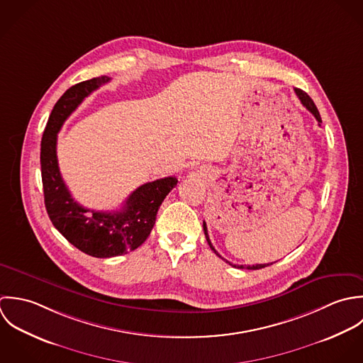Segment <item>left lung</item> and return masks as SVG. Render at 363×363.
<instances>
[{"instance_id":"1","label":"left lung","mask_w":363,"mask_h":363,"mask_svg":"<svg viewBox=\"0 0 363 363\" xmlns=\"http://www.w3.org/2000/svg\"><path fill=\"white\" fill-rule=\"evenodd\" d=\"M294 92H296V95L298 96V99H300V102L303 104V106H306V109L307 111H310L313 115H314V118L317 119V122H318V125L321 123V116H320V112H318V109H317V106L314 105V102H313V99L304 92V91H301V89H298V88H296L294 89ZM203 231H205V235H206V241H208V244L211 245V248H212V251L221 258V255L218 254V251L215 250V247L212 245V242H211V238H209V234H208V227H206V223L203 221ZM223 259V258H221ZM225 261V259H224ZM227 264H230L231 267H234V268H240V269H261V268H265V267H268L269 264H257V265H234V264H231V262H228V261H225Z\"/></svg>"}]
</instances>
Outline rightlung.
Wrapping results in <instances>:
<instances>
[{"mask_svg": "<svg viewBox=\"0 0 363 363\" xmlns=\"http://www.w3.org/2000/svg\"><path fill=\"white\" fill-rule=\"evenodd\" d=\"M109 81V77L102 75L69 88L56 102L40 145V169L48 215L69 242L95 258L118 257L140 247L154 227L162 201L178 182L175 177L147 182L133 191L122 209L116 212L89 211L74 201L59 169L57 133L84 98Z\"/></svg>", "mask_w": 363, "mask_h": 363, "instance_id": "obj_1", "label": "right lung"}]
</instances>
